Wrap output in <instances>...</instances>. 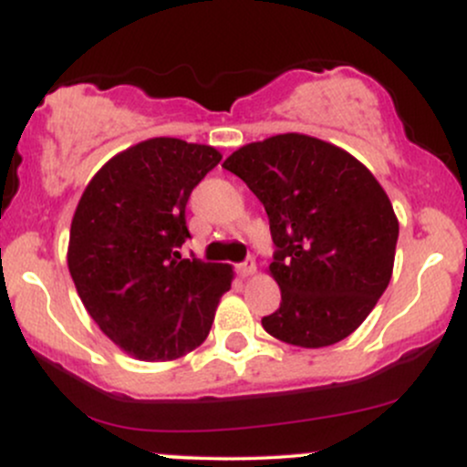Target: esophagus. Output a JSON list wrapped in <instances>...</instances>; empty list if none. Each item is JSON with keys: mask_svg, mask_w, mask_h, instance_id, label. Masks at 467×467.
<instances>
[{"mask_svg": "<svg viewBox=\"0 0 467 467\" xmlns=\"http://www.w3.org/2000/svg\"><path fill=\"white\" fill-rule=\"evenodd\" d=\"M256 272V264H254V259H248V261H244V264H237V275L241 276V278H245V276H252Z\"/></svg>", "mask_w": 467, "mask_h": 467, "instance_id": "1", "label": "esophagus"}]
</instances>
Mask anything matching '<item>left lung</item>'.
Wrapping results in <instances>:
<instances>
[{
    "mask_svg": "<svg viewBox=\"0 0 467 467\" xmlns=\"http://www.w3.org/2000/svg\"><path fill=\"white\" fill-rule=\"evenodd\" d=\"M222 166L270 219L281 305L264 329L305 349L345 340L393 275L400 223L379 182L353 155L303 133L245 144Z\"/></svg>",
    "mask_w": 467,
    "mask_h": 467,
    "instance_id": "8db88e82",
    "label": "left lung"
}]
</instances>
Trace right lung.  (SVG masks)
<instances>
[{"label": "right lung", "instance_id": "1", "mask_svg": "<svg viewBox=\"0 0 467 467\" xmlns=\"http://www.w3.org/2000/svg\"><path fill=\"white\" fill-rule=\"evenodd\" d=\"M217 149L151 138L114 155L80 197L67 267L85 309L114 345L147 362L206 340L233 267L182 259L186 203Z\"/></svg>", "mask_w": 467, "mask_h": 467}]
</instances>
